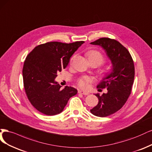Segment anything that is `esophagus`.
I'll use <instances>...</instances> for the list:
<instances>
[{
	"mask_svg": "<svg viewBox=\"0 0 152 152\" xmlns=\"http://www.w3.org/2000/svg\"><path fill=\"white\" fill-rule=\"evenodd\" d=\"M78 94H82L83 95H88L89 94L88 92H85V91H83L82 90H78Z\"/></svg>",
	"mask_w": 152,
	"mask_h": 152,
	"instance_id": "1",
	"label": "esophagus"
}]
</instances>
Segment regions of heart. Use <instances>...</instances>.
Listing matches in <instances>:
<instances>
[{
	"instance_id": "1",
	"label": "heart",
	"mask_w": 152,
	"mask_h": 152,
	"mask_svg": "<svg viewBox=\"0 0 152 152\" xmlns=\"http://www.w3.org/2000/svg\"><path fill=\"white\" fill-rule=\"evenodd\" d=\"M88 58L89 61H95L99 62L100 63V65L102 64L104 62V57L102 56L101 53L99 52H98L96 50H90L87 52L86 53ZM75 56H72L71 58V63L72 62V61H74ZM91 81V80L90 78L86 77V76H83L80 77L79 80L77 81V84L79 85L80 87H81V88L83 89H87L89 87V85L90 82Z\"/></svg>"
}]
</instances>
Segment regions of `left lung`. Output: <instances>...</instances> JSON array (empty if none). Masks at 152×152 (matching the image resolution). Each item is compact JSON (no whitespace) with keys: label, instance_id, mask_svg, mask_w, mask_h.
<instances>
[{"label":"left lung","instance_id":"left-lung-1","mask_svg":"<svg viewBox=\"0 0 152 152\" xmlns=\"http://www.w3.org/2000/svg\"><path fill=\"white\" fill-rule=\"evenodd\" d=\"M90 43L104 48L112 64V72L97 85L108 91L95 94L99 103L90 110L94 115L107 117L120 110L128 99L134 78V62L128 49L114 39L101 38Z\"/></svg>","mask_w":152,"mask_h":152}]
</instances>
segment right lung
Returning <instances> with one entry per match:
<instances>
[{"label":"right lung","instance_id":"1","mask_svg":"<svg viewBox=\"0 0 152 152\" xmlns=\"http://www.w3.org/2000/svg\"><path fill=\"white\" fill-rule=\"evenodd\" d=\"M83 43L47 42L37 46L27 56L23 69L24 90L31 105L41 113H61L70 98L76 95L77 91L73 87L61 89L55 78Z\"/></svg>","mask_w":152,"mask_h":152}]
</instances>
